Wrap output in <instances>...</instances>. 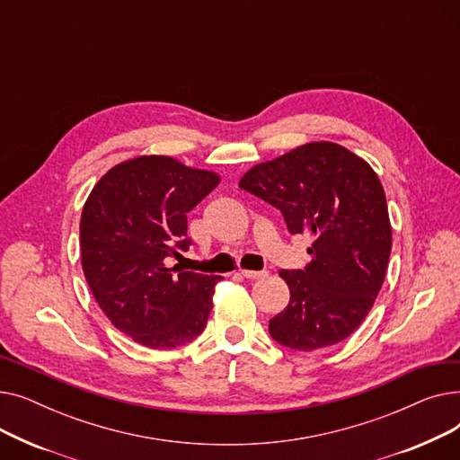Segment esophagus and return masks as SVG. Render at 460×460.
<instances>
[{"instance_id": "34e87169", "label": "esophagus", "mask_w": 460, "mask_h": 460, "mask_svg": "<svg viewBox=\"0 0 460 460\" xmlns=\"http://www.w3.org/2000/svg\"><path fill=\"white\" fill-rule=\"evenodd\" d=\"M240 274H243L246 279H261L264 276H269L264 270H261V272H257V270H240Z\"/></svg>"}]
</instances>
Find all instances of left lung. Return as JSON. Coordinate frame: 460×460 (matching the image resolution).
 <instances>
[{"label":"left lung","mask_w":460,"mask_h":460,"mask_svg":"<svg viewBox=\"0 0 460 460\" xmlns=\"http://www.w3.org/2000/svg\"><path fill=\"white\" fill-rule=\"evenodd\" d=\"M243 190L276 207L291 234H309L304 270H281L291 300L269 332L288 349L332 347L364 323L384 283L392 226L373 167L330 141H313L259 164Z\"/></svg>","instance_id":"8db88e82"}]
</instances>
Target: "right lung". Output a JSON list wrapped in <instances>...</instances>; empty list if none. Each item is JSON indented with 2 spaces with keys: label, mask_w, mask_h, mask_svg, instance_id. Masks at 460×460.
<instances>
[{
  "label": "right lung",
  "mask_w": 460,
  "mask_h": 460,
  "mask_svg": "<svg viewBox=\"0 0 460 460\" xmlns=\"http://www.w3.org/2000/svg\"><path fill=\"white\" fill-rule=\"evenodd\" d=\"M220 182L169 156H137L94 184L80 222L82 267L111 324L149 349L182 347L205 330L220 276L181 272L186 214Z\"/></svg>",
  "instance_id": "right-lung-1"
}]
</instances>
